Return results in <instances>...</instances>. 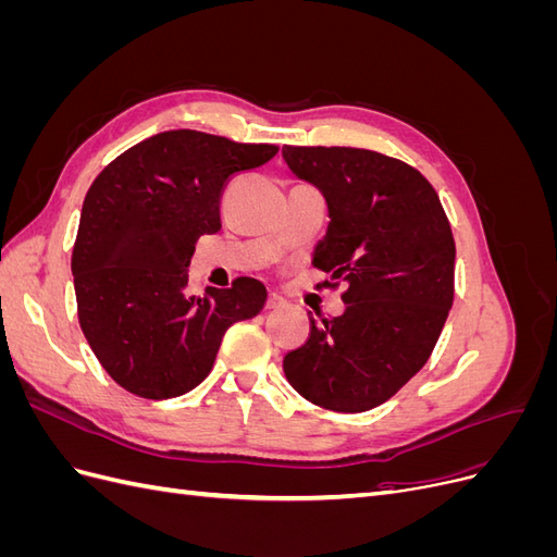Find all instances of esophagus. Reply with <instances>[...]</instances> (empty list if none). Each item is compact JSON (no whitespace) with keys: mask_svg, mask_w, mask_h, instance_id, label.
<instances>
[{"mask_svg":"<svg viewBox=\"0 0 557 557\" xmlns=\"http://www.w3.org/2000/svg\"><path fill=\"white\" fill-rule=\"evenodd\" d=\"M278 307H283V297L276 295V293H269V297H267V309H278Z\"/></svg>","mask_w":557,"mask_h":557,"instance_id":"1","label":"esophagus"}]
</instances>
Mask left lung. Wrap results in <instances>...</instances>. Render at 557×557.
Masks as SVG:
<instances>
[{
	"mask_svg": "<svg viewBox=\"0 0 557 557\" xmlns=\"http://www.w3.org/2000/svg\"><path fill=\"white\" fill-rule=\"evenodd\" d=\"M290 170L330 209L313 267L344 285V313L315 323L283 358L315 407L360 413L391 399L430 360L455 295V242L440 195L397 158L350 146H283Z\"/></svg>",
	"mask_w": 557,
	"mask_h": 557,
	"instance_id": "8db88e82",
	"label": "left lung"
}]
</instances>
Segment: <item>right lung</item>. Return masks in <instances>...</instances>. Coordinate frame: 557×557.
<instances>
[{
	"label": "right lung",
	"mask_w": 557,
	"mask_h": 557,
	"mask_svg": "<svg viewBox=\"0 0 557 557\" xmlns=\"http://www.w3.org/2000/svg\"><path fill=\"white\" fill-rule=\"evenodd\" d=\"M276 153L274 144L170 129L127 148L92 181L72 252L78 323L127 393L170 399L193 391L227 327L264 307V285L248 276L188 295L185 267L201 234L221 230L227 183Z\"/></svg>",
	"instance_id": "1"
}]
</instances>
